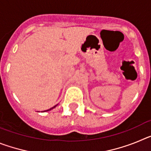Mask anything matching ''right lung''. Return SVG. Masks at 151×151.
<instances>
[{
    "mask_svg": "<svg viewBox=\"0 0 151 151\" xmlns=\"http://www.w3.org/2000/svg\"><path fill=\"white\" fill-rule=\"evenodd\" d=\"M56 106H57V105H56ZM53 106V107H52V108H50V109H49V110H45V111H44V112H45V111H49V110H52V109H53V108H54V107H55V106Z\"/></svg>",
    "mask_w": 151,
    "mask_h": 151,
    "instance_id": "obj_1",
    "label": "right lung"
}]
</instances>
